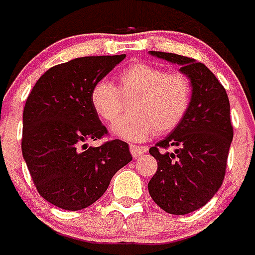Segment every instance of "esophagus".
I'll return each mask as SVG.
<instances>
[{
	"instance_id": "1",
	"label": "esophagus",
	"mask_w": 255,
	"mask_h": 255,
	"mask_svg": "<svg viewBox=\"0 0 255 255\" xmlns=\"http://www.w3.org/2000/svg\"><path fill=\"white\" fill-rule=\"evenodd\" d=\"M130 152L134 158H139L141 157L144 152H145V147H140V145H130Z\"/></svg>"
}]
</instances>
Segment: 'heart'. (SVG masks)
<instances>
[{
  "mask_svg": "<svg viewBox=\"0 0 255 255\" xmlns=\"http://www.w3.org/2000/svg\"><path fill=\"white\" fill-rule=\"evenodd\" d=\"M190 79L181 73H167L157 65L135 62L117 75V87L100 80L91 91V105L105 123L120 114L124 100L130 101L128 116L112 125V134L131 141L147 140L155 131L173 130L184 120L191 103Z\"/></svg>",
  "mask_w": 255,
  "mask_h": 255,
  "instance_id": "obj_1",
  "label": "heart"
}]
</instances>
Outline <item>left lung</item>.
Returning <instances> with one entry per match:
<instances>
[{
  "label": "left lung",
  "mask_w": 255,
  "mask_h": 255,
  "mask_svg": "<svg viewBox=\"0 0 255 255\" xmlns=\"http://www.w3.org/2000/svg\"><path fill=\"white\" fill-rule=\"evenodd\" d=\"M149 53L179 65L193 87L184 120L149 149L158 168L148 184L150 197L164 212L188 215L208 203L224 181L234 136L229 97L202 62L176 53ZM170 146L175 150L166 151Z\"/></svg>",
  "instance_id": "left-lung-1"
}]
</instances>
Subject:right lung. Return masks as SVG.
Instances as JSON below:
<instances>
[{
  "label": "right lung",
  "instance_id": "1",
  "mask_svg": "<svg viewBox=\"0 0 255 255\" xmlns=\"http://www.w3.org/2000/svg\"><path fill=\"white\" fill-rule=\"evenodd\" d=\"M125 57L89 56L56 65L28 96L22 157L38 193L58 208L79 211L93 204L131 161L129 145L119 139L88 147L107 134L91 105L92 88Z\"/></svg>",
  "mask_w": 255,
  "mask_h": 255
}]
</instances>
